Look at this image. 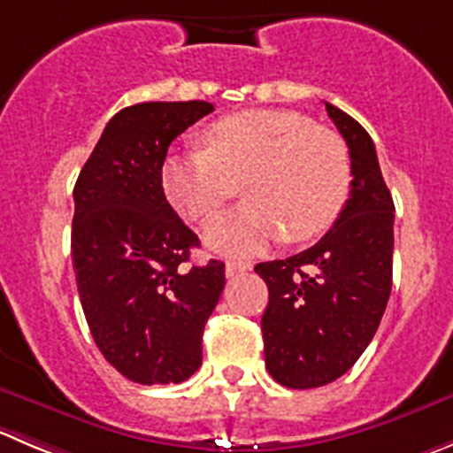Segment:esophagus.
<instances>
[{
	"instance_id": "34e87169",
	"label": "esophagus",
	"mask_w": 453,
	"mask_h": 453,
	"mask_svg": "<svg viewBox=\"0 0 453 453\" xmlns=\"http://www.w3.org/2000/svg\"><path fill=\"white\" fill-rule=\"evenodd\" d=\"M224 271H226V278H234V275H240V273H247V271H251V262L229 260V262H226V266H224Z\"/></svg>"
}]
</instances>
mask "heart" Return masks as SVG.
Returning <instances> with one entry per match:
<instances>
[{"label":"heart","instance_id":"b5f03b06","mask_svg":"<svg viewBox=\"0 0 453 453\" xmlns=\"http://www.w3.org/2000/svg\"><path fill=\"white\" fill-rule=\"evenodd\" d=\"M204 149L166 157L162 187L188 219H209L238 196L240 209L213 219L204 240L229 256H253L273 240L325 234L351 188V157L338 133L296 111L251 109L215 119Z\"/></svg>","mask_w":453,"mask_h":453}]
</instances>
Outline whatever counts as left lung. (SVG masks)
<instances>
[{"instance_id": "8db88e82", "label": "left lung", "mask_w": 453, "mask_h": 453, "mask_svg": "<svg viewBox=\"0 0 453 453\" xmlns=\"http://www.w3.org/2000/svg\"><path fill=\"white\" fill-rule=\"evenodd\" d=\"M325 106L349 146V200L311 249L256 265L269 287L266 369L288 389H313L347 373L376 335L391 294L395 209L376 146L351 115Z\"/></svg>"}]
</instances>
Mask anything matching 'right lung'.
Listing matches in <instances>:
<instances>
[{
    "label": "right lung",
    "mask_w": 453,
    "mask_h": 453,
    "mask_svg": "<svg viewBox=\"0 0 453 453\" xmlns=\"http://www.w3.org/2000/svg\"><path fill=\"white\" fill-rule=\"evenodd\" d=\"M209 102H144L111 118L75 182L71 251L81 309L102 356L140 385H171L202 365V334L224 262L188 266L197 235L162 187L171 142Z\"/></svg>",
    "instance_id": "obj_1"
}]
</instances>
